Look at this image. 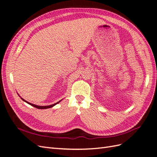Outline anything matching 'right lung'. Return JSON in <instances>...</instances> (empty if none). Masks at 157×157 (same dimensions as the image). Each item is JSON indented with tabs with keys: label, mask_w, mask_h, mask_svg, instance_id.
<instances>
[{
	"label": "right lung",
	"mask_w": 157,
	"mask_h": 157,
	"mask_svg": "<svg viewBox=\"0 0 157 157\" xmlns=\"http://www.w3.org/2000/svg\"><path fill=\"white\" fill-rule=\"evenodd\" d=\"M21 99L22 100H23L24 101H25L26 103H27L28 104H29V105H32V106H33L34 107H36V108H37V109H48V108H50V107H52L53 106H54L55 105H56L57 103H58L59 101H58V103H54V104H52V105H47V106H39V105H35V104H33V103H29L28 101H25V99H23V98H21Z\"/></svg>",
	"instance_id": "right-lung-1"
}]
</instances>
